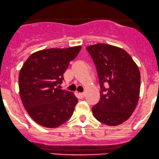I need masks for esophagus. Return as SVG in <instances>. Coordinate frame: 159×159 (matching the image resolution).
I'll list each match as a JSON object with an SVG mask.
<instances>
[{
    "instance_id": "1",
    "label": "esophagus",
    "mask_w": 159,
    "mask_h": 159,
    "mask_svg": "<svg viewBox=\"0 0 159 159\" xmlns=\"http://www.w3.org/2000/svg\"><path fill=\"white\" fill-rule=\"evenodd\" d=\"M79 95H80V98H83L85 96H86V93H81L79 94Z\"/></svg>"
}]
</instances>
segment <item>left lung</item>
Returning <instances> with one entry per match:
<instances>
[{
	"instance_id": "8db88e82",
	"label": "left lung",
	"mask_w": 159,
	"mask_h": 159,
	"mask_svg": "<svg viewBox=\"0 0 159 159\" xmlns=\"http://www.w3.org/2000/svg\"><path fill=\"white\" fill-rule=\"evenodd\" d=\"M96 66L100 83V100L92 108L102 124L116 126L127 120L137 105L140 73L127 52L105 44L86 47Z\"/></svg>"
}]
</instances>
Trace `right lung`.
Here are the masks:
<instances>
[{
    "label": "right lung",
    "instance_id": "add662e5",
    "mask_svg": "<svg viewBox=\"0 0 159 159\" xmlns=\"http://www.w3.org/2000/svg\"><path fill=\"white\" fill-rule=\"evenodd\" d=\"M81 46L50 48L32 54L19 75V89L27 113L37 124L53 128L62 125L73 115L78 99L61 89L64 74L79 54Z\"/></svg>",
    "mask_w": 159,
    "mask_h": 159
}]
</instances>
